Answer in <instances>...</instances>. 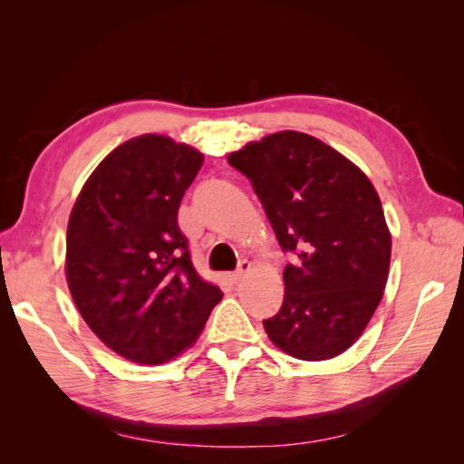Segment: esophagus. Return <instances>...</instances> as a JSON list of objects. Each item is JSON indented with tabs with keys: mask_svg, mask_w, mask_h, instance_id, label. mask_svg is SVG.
<instances>
[{
	"mask_svg": "<svg viewBox=\"0 0 464 464\" xmlns=\"http://www.w3.org/2000/svg\"><path fill=\"white\" fill-rule=\"evenodd\" d=\"M251 269V263L249 261H240V263H237V269L234 271V273H228L227 275V280H228V283H232V285H236L237 283V280H242L244 276H246V273Z\"/></svg>",
	"mask_w": 464,
	"mask_h": 464,
	"instance_id": "esophagus-1",
	"label": "esophagus"
}]
</instances>
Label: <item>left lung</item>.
<instances>
[{"label": "left lung", "instance_id": "left-lung-1", "mask_svg": "<svg viewBox=\"0 0 464 464\" xmlns=\"http://www.w3.org/2000/svg\"><path fill=\"white\" fill-rule=\"evenodd\" d=\"M242 172L286 254L285 300L265 319L283 353L307 362L343 354L383 298L391 234L382 201L358 166L319 139L278 131L236 150Z\"/></svg>", "mask_w": 464, "mask_h": 464}]
</instances>
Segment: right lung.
Here are the masks:
<instances>
[{"instance_id": "right-lung-1", "label": "right lung", "mask_w": 464, "mask_h": 464, "mask_svg": "<svg viewBox=\"0 0 464 464\" xmlns=\"http://www.w3.org/2000/svg\"><path fill=\"white\" fill-rule=\"evenodd\" d=\"M201 164L199 150L164 135L130 139L98 164L69 217V292L98 339L131 362L184 353L222 300L178 227Z\"/></svg>"}]
</instances>
